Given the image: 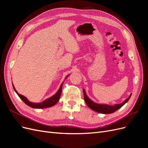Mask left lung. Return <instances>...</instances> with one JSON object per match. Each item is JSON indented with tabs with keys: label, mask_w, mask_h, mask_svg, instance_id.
I'll use <instances>...</instances> for the list:
<instances>
[{
	"label": "left lung",
	"mask_w": 148,
	"mask_h": 148,
	"mask_svg": "<svg viewBox=\"0 0 148 148\" xmlns=\"http://www.w3.org/2000/svg\"><path fill=\"white\" fill-rule=\"evenodd\" d=\"M83 94H84V101L89 108L97 112L98 113H101V114L114 113V112L121 108V107H122L125 103H127L132 96V94H131L127 99H125L122 103H121V104H116L114 106H110V105H107V104H97V103L93 102L87 96L86 92H85V90L84 89H83Z\"/></svg>",
	"instance_id": "1"
}]
</instances>
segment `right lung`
Wrapping results in <instances>:
<instances>
[{
	"label": "right lung",
	"instance_id": "obj_1",
	"mask_svg": "<svg viewBox=\"0 0 148 148\" xmlns=\"http://www.w3.org/2000/svg\"><path fill=\"white\" fill-rule=\"evenodd\" d=\"M69 76V75L67 76L65 78L68 77ZM63 83L61 84L59 88V89L58 90V91L54 95L52 96L51 97L48 98V99H47L46 100H44L43 102H40V103H34V102H31L29 101L27 98H26L25 96L21 95H20V94L16 91L14 86H13V83H12V85H13V89H14V90L16 92L18 96L20 97V99L23 101L26 105H28V106L32 107V108H34V109H44V108H47V107H52L53 106H54L55 104H57V102L59 101L60 96H61L62 88V85H63Z\"/></svg>",
	"mask_w": 148,
	"mask_h": 148
}]
</instances>
